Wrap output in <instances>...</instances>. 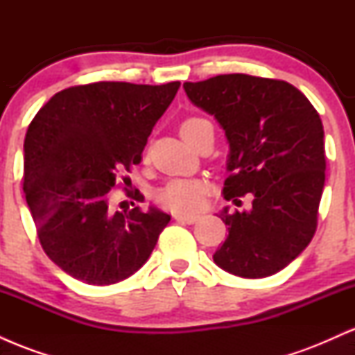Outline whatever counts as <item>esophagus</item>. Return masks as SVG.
<instances>
[{
	"label": "esophagus",
	"instance_id": "esophagus-1",
	"mask_svg": "<svg viewBox=\"0 0 355 355\" xmlns=\"http://www.w3.org/2000/svg\"><path fill=\"white\" fill-rule=\"evenodd\" d=\"M173 218L177 220V222H183V223H195L198 220L197 215H185V214H175Z\"/></svg>",
	"mask_w": 355,
	"mask_h": 355
}]
</instances>
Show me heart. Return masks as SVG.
<instances>
[{
	"instance_id": "1",
	"label": "heart",
	"mask_w": 355,
	"mask_h": 355,
	"mask_svg": "<svg viewBox=\"0 0 355 355\" xmlns=\"http://www.w3.org/2000/svg\"><path fill=\"white\" fill-rule=\"evenodd\" d=\"M209 121L200 116H190L180 125V133L187 141L193 138L198 128L207 125ZM207 191V185L202 180H191V178H177L170 180L165 187L158 190V202L165 209L178 211V214H191L197 211L203 203V195Z\"/></svg>"
}]
</instances>
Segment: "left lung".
I'll return each instance as SVG.
<instances>
[{
  "label": "left lung",
  "instance_id": "left-lung-1",
  "mask_svg": "<svg viewBox=\"0 0 355 355\" xmlns=\"http://www.w3.org/2000/svg\"><path fill=\"white\" fill-rule=\"evenodd\" d=\"M195 107L214 115L230 145L223 198L248 210L218 217L229 237L214 254L243 279L274 275L302 254L317 229L325 182L324 126L294 85L260 76L218 75L183 83Z\"/></svg>",
  "mask_w": 355,
  "mask_h": 355
}]
</instances>
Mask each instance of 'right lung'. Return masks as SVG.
Masks as SVG:
<instances>
[{"label":"right lung","instance_id":"add662e5","mask_svg":"<svg viewBox=\"0 0 355 355\" xmlns=\"http://www.w3.org/2000/svg\"><path fill=\"white\" fill-rule=\"evenodd\" d=\"M178 88L180 81L78 85L53 95L28 126L24 197L43 250L76 280L110 285L135 274L170 222L155 207L113 211L110 190L140 164Z\"/></svg>","mask_w":355,"mask_h":355}]
</instances>
